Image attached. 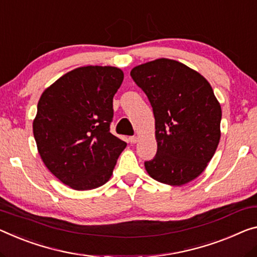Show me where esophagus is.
<instances>
[{
	"label": "esophagus",
	"instance_id": "1",
	"mask_svg": "<svg viewBox=\"0 0 257 257\" xmlns=\"http://www.w3.org/2000/svg\"><path fill=\"white\" fill-rule=\"evenodd\" d=\"M128 140H130V142H131V144H137V142L139 141V138L136 137V136H133V137H130Z\"/></svg>",
	"mask_w": 257,
	"mask_h": 257
}]
</instances>
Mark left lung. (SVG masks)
<instances>
[{"label": "left lung", "instance_id": "left-lung-1", "mask_svg": "<svg viewBox=\"0 0 257 257\" xmlns=\"http://www.w3.org/2000/svg\"><path fill=\"white\" fill-rule=\"evenodd\" d=\"M151 102L157 153L145 162L160 183L181 186L204 171L220 139L222 109L207 79L183 63L159 58L131 71Z\"/></svg>", "mask_w": 257, "mask_h": 257}]
</instances>
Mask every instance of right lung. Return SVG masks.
Here are the masks:
<instances>
[{"label": "right lung", "mask_w": 257, "mask_h": 257, "mask_svg": "<svg viewBox=\"0 0 257 257\" xmlns=\"http://www.w3.org/2000/svg\"><path fill=\"white\" fill-rule=\"evenodd\" d=\"M124 79L113 66L65 73L39 100L33 134L49 171L77 191L104 185L126 142L110 133L112 100Z\"/></svg>", "instance_id": "obj_1"}]
</instances>
